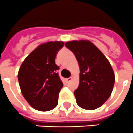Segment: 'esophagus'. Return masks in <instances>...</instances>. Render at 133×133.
<instances>
[{"label": "esophagus", "instance_id": "esophagus-1", "mask_svg": "<svg viewBox=\"0 0 133 133\" xmlns=\"http://www.w3.org/2000/svg\"><path fill=\"white\" fill-rule=\"evenodd\" d=\"M66 82H69L71 80H72V77H69V78H66Z\"/></svg>", "mask_w": 133, "mask_h": 133}]
</instances>
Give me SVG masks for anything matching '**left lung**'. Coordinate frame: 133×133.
Listing matches in <instances>:
<instances>
[{
	"label": "left lung",
	"instance_id": "1",
	"mask_svg": "<svg viewBox=\"0 0 133 133\" xmlns=\"http://www.w3.org/2000/svg\"><path fill=\"white\" fill-rule=\"evenodd\" d=\"M65 46L73 52L80 69L79 84L74 91L79 107L94 110L109 99L115 84V74L104 55L89 40L71 41Z\"/></svg>",
	"mask_w": 133,
	"mask_h": 133
}]
</instances>
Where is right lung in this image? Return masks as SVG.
<instances>
[{
	"label": "right lung",
	"mask_w": 133,
	"mask_h": 133,
	"mask_svg": "<svg viewBox=\"0 0 133 133\" xmlns=\"http://www.w3.org/2000/svg\"><path fill=\"white\" fill-rule=\"evenodd\" d=\"M64 44L60 41L40 44L25 58L20 67L18 78L21 92L36 110L48 111L58 105L63 84L55 59Z\"/></svg>",
	"instance_id": "right-lung-1"
}]
</instances>
